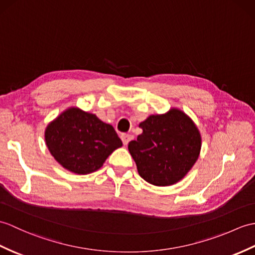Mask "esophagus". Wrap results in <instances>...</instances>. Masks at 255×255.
<instances>
[{
    "label": "esophagus",
    "mask_w": 255,
    "mask_h": 255,
    "mask_svg": "<svg viewBox=\"0 0 255 255\" xmlns=\"http://www.w3.org/2000/svg\"><path fill=\"white\" fill-rule=\"evenodd\" d=\"M133 139V135L132 134H122V140H123V143L127 145L130 141Z\"/></svg>",
    "instance_id": "obj_1"
}]
</instances>
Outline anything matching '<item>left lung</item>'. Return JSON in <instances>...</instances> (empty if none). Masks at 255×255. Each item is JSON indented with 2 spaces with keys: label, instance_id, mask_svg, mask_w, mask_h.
<instances>
[{
  "label": "left lung",
  "instance_id": "8db88e82",
  "mask_svg": "<svg viewBox=\"0 0 255 255\" xmlns=\"http://www.w3.org/2000/svg\"><path fill=\"white\" fill-rule=\"evenodd\" d=\"M142 133L129 142L128 150L139 175L151 185H175L193 167L201 151V134L185 112L170 109L150 115L139 124Z\"/></svg>",
  "mask_w": 255,
  "mask_h": 255
}]
</instances>
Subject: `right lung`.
Instances as JSON below:
<instances>
[{
	"label": "right lung",
	"instance_id": "obj_1",
	"mask_svg": "<svg viewBox=\"0 0 255 255\" xmlns=\"http://www.w3.org/2000/svg\"><path fill=\"white\" fill-rule=\"evenodd\" d=\"M44 139L55 161L78 175L100 169L106 158L123 145L113 126L75 106L65 110L46 126Z\"/></svg>",
	"mask_w": 255,
	"mask_h": 255
}]
</instances>
